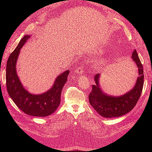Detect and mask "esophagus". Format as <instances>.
I'll return each instance as SVG.
<instances>
[{
  "label": "esophagus",
  "instance_id": "1",
  "mask_svg": "<svg viewBox=\"0 0 152 152\" xmlns=\"http://www.w3.org/2000/svg\"><path fill=\"white\" fill-rule=\"evenodd\" d=\"M75 72L77 73H79L80 75H84V70L83 68H82V66L77 67V68L75 70Z\"/></svg>",
  "mask_w": 152,
  "mask_h": 152
}]
</instances>
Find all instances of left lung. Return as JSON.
<instances>
[{"instance_id":"8db88e82","label":"left lung","mask_w":152,"mask_h":152,"mask_svg":"<svg viewBox=\"0 0 152 152\" xmlns=\"http://www.w3.org/2000/svg\"><path fill=\"white\" fill-rule=\"evenodd\" d=\"M132 59L138 69V77L134 87L125 94L120 96L106 94L100 88L99 73L95 75L96 84L92 86L89 100L92 107L102 117L113 118L122 116L131 111L140 98L144 83V74L142 65L136 50L132 54Z\"/></svg>"}]
</instances>
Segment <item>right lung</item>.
<instances>
[{"label": "right lung", "instance_id": "add662e5", "mask_svg": "<svg viewBox=\"0 0 152 152\" xmlns=\"http://www.w3.org/2000/svg\"><path fill=\"white\" fill-rule=\"evenodd\" d=\"M30 38L26 35L10 54L6 65V86L8 94L17 107L25 113L35 117H47L56 111L60 104L62 89L67 81L68 70L63 72L49 91L40 94L28 93L17 75L16 65L20 49Z\"/></svg>", "mask_w": 152, "mask_h": 152}]
</instances>
